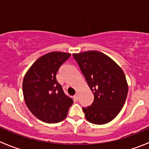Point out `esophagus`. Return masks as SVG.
Segmentation results:
<instances>
[{"label": "esophagus", "mask_w": 149, "mask_h": 149, "mask_svg": "<svg viewBox=\"0 0 149 149\" xmlns=\"http://www.w3.org/2000/svg\"><path fill=\"white\" fill-rule=\"evenodd\" d=\"M73 98H74L75 100H78V93L75 94V95L73 96Z\"/></svg>", "instance_id": "obj_1"}]
</instances>
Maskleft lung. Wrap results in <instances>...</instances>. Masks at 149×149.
<instances>
[{"instance_id":"1","label":"left lung","mask_w":149,"mask_h":149,"mask_svg":"<svg viewBox=\"0 0 149 149\" xmlns=\"http://www.w3.org/2000/svg\"><path fill=\"white\" fill-rule=\"evenodd\" d=\"M94 95L90 106L82 108L88 122L104 125L113 120L125 105L128 85L122 69L97 51L73 54Z\"/></svg>"}]
</instances>
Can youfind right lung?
I'll use <instances>...</instances> for the list:
<instances>
[{
  "instance_id": "add662e5",
  "label": "right lung",
  "mask_w": 149,
  "mask_h": 149,
  "mask_svg": "<svg viewBox=\"0 0 149 149\" xmlns=\"http://www.w3.org/2000/svg\"><path fill=\"white\" fill-rule=\"evenodd\" d=\"M70 57L69 53H48L32 65L23 79V95L27 108L46 123L62 122L73 102L56 79L60 66Z\"/></svg>"
}]
</instances>
